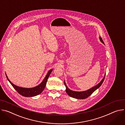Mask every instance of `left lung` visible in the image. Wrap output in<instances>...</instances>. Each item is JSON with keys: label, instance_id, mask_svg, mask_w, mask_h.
I'll list each match as a JSON object with an SVG mask.
<instances>
[{"label": "left lung", "instance_id": "1", "mask_svg": "<svg viewBox=\"0 0 125 125\" xmlns=\"http://www.w3.org/2000/svg\"><path fill=\"white\" fill-rule=\"evenodd\" d=\"M99 39L101 42L104 44V42L102 40L101 37H99ZM105 74H106V73L105 74L103 78V79H102V80L98 84H97L95 86L91 88L90 89H89L88 90H87L86 91H73V90L70 89L67 87V86L65 83V81H64V85L65 86V87H66V89H65L66 92L69 96L72 97H73V98H76L77 99H86L87 97H88L90 95H91L92 93H93L96 89H97L98 88H99L100 87V86L102 84V83L103 82L104 80L105 79Z\"/></svg>", "mask_w": 125, "mask_h": 125}]
</instances>
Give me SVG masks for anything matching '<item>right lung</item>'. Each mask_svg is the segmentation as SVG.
Listing matches in <instances>:
<instances>
[{"label": "right lung", "mask_w": 125, "mask_h": 125, "mask_svg": "<svg viewBox=\"0 0 125 125\" xmlns=\"http://www.w3.org/2000/svg\"><path fill=\"white\" fill-rule=\"evenodd\" d=\"M52 70H53L52 69V70H50L48 72L45 78L40 84L32 88H24V87H21L16 86L15 84L12 83L10 81V80L8 79L6 73L5 74L8 80L10 83V84L12 85L13 88H14L20 95L24 97H34L41 94L44 90L46 86L48 79Z\"/></svg>", "instance_id": "add662e5"}]
</instances>
